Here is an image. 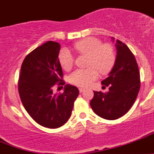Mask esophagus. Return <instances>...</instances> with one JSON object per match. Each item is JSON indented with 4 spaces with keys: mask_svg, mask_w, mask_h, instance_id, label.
<instances>
[{
    "mask_svg": "<svg viewBox=\"0 0 154 154\" xmlns=\"http://www.w3.org/2000/svg\"><path fill=\"white\" fill-rule=\"evenodd\" d=\"M79 92H80V93H83L84 91H85V88H79Z\"/></svg>",
    "mask_w": 154,
    "mask_h": 154,
    "instance_id": "34e87169",
    "label": "esophagus"
}]
</instances>
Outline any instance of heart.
<instances>
[{
	"label": "heart",
	"mask_w": 154,
	"mask_h": 154,
	"mask_svg": "<svg viewBox=\"0 0 154 154\" xmlns=\"http://www.w3.org/2000/svg\"><path fill=\"white\" fill-rule=\"evenodd\" d=\"M78 54L87 56V66L85 69H76L69 76L72 84L79 87H88L98 78L99 71L102 75L107 74L113 67L116 60L115 50L109 44H102L100 39L88 37L73 44ZM59 62L64 70L72 69L74 63L73 55L67 49H62L58 55Z\"/></svg>",
	"instance_id": "1"
}]
</instances>
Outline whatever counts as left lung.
Returning a JSON list of instances; mask_svg holds the SVG:
<instances>
[{
    "label": "left lung",
    "mask_w": 154,
    "mask_h": 154,
    "mask_svg": "<svg viewBox=\"0 0 154 154\" xmlns=\"http://www.w3.org/2000/svg\"><path fill=\"white\" fill-rule=\"evenodd\" d=\"M114 40V38L112 37ZM117 56L109 77L102 85L109 87V91H94L91 101L93 111L106 120H116L124 116L135 103L139 91L140 72L135 56L126 44L116 40Z\"/></svg>",
    "instance_id": "obj_1"
}]
</instances>
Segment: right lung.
I'll return each instance as SVG.
<instances>
[{
	"label": "right lung",
	"instance_id": "add662e5",
	"mask_svg": "<svg viewBox=\"0 0 154 154\" xmlns=\"http://www.w3.org/2000/svg\"><path fill=\"white\" fill-rule=\"evenodd\" d=\"M60 45L48 41L29 53L21 67L19 93L30 116L39 125L50 129L63 126L70 118L79 96L76 87L64 86L62 94L53 88L63 85V71L58 59Z\"/></svg>",
	"mask_w": 154,
	"mask_h": 154
}]
</instances>
